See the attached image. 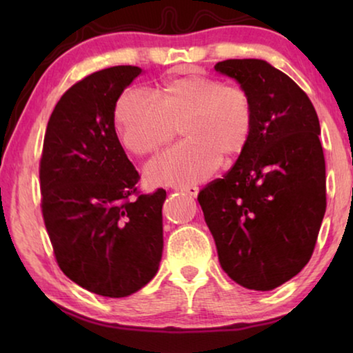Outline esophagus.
<instances>
[{
	"label": "esophagus",
	"mask_w": 353,
	"mask_h": 353,
	"mask_svg": "<svg viewBox=\"0 0 353 353\" xmlns=\"http://www.w3.org/2000/svg\"><path fill=\"white\" fill-rule=\"evenodd\" d=\"M176 190L181 191V193L188 194L190 198H196V196H198V193H199V188L193 187V185H177Z\"/></svg>",
	"instance_id": "obj_1"
}]
</instances>
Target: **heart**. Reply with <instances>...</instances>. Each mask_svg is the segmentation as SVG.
<instances>
[{"label": "heart", "mask_w": 353, "mask_h": 353, "mask_svg": "<svg viewBox=\"0 0 353 353\" xmlns=\"http://www.w3.org/2000/svg\"><path fill=\"white\" fill-rule=\"evenodd\" d=\"M254 119L246 88L202 74L166 81L155 94L130 88L115 107L119 139L139 157L157 152L182 128L185 140L149 163L152 183L188 185L210 177L221 157L235 159L246 149Z\"/></svg>", "instance_id": "1"}]
</instances>
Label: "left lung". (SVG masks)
I'll return each mask as SVG.
<instances>
[{"label":"left lung","mask_w":353,"mask_h":353,"mask_svg":"<svg viewBox=\"0 0 353 353\" xmlns=\"http://www.w3.org/2000/svg\"><path fill=\"white\" fill-rule=\"evenodd\" d=\"M214 70L250 94L254 130L230 171L198 201L227 276L270 291L303 270L318 241L327 207L318 113L290 76L260 59H229Z\"/></svg>","instance_id":"left-lung-1"}]
</instances>
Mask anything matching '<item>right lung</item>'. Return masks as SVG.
<instances>
[{
    "label": "right lung",
    "mask_w": 353,
    "mask_h": 353,
    "mask_svg": "<svg viewBox=\"0 0 353 353\" xmlns=\"http://www.w3.org/2000/svg\"><path fill=\"white\" fill-rule=\"evenodd\" d=\"M141 68L119 65L77 81L48 121L41 214L59 268L82 288L126 297L159 270L163 188L143 194L115 132V105Z\"/></svg>",
    "instance_id": "add662e5"
}]
</instances>
